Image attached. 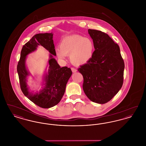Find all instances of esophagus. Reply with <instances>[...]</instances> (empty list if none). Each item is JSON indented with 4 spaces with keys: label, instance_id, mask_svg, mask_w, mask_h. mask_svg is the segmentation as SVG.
I'll list each match as a JSON object with an SVG mask.
<instances>
[{
    "label": "esophagus",
    "instance_id": "1",
    "mask_svg": "<svg viewBox=\"0 0 146 146\" xmlns=\"http://www.w3.org/2000/svg\"><path fill=\"white\" fill-rule=\"evenodd\" d=\"M71 70H72V72H73V73H75V72H76V71H77V70H76V68H73V67H72V68H71Z\"/></svg>",
    "mask_w": 146,
    "mask_h": 146
}]
</instances>
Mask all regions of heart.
<instances>
[{
  "label": "heart",
  "mask_w": 146,
  "mask_h": 146,
  "mask_svg": "<svg viewBox=\"0 0 146 146\" xmlns=\"http://www.w3.org/2000/svg\"><path fill=\"white\" fill-rule=\"evenodd\" d=\"M55 51L61 60H64L66 56L70 55V62L79 66L90 61L94 54V44L90 38L80 35H71L63 39L60 47H56Z\"/></svg>",
  "instance_id": "obj_1"
}]
</instances>
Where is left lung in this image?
<instances>
[{"label":"left lung","mask_w":146,"mask_h":146,"mask_svg":"<svg viewBox=\"0 0 146 146\" xmlns=\"http://www.w3.org/2000/svg\"><path fill=\"white\" fill-rule=\"evenodd\" d=\"M95 50L91 58L78 70L83 75V88L91 101L104 104L110 101L123 84L124 62L120 48L106 33L88 29Z\"/></svg>","instance_id":"obj_1"}]
</instances>
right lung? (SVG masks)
I'll list each match as a JSON object with an SVG mask.
<instances>
[{"instance_id": "right-lung-1", "label": "right lung", "mask_w": 146, "mask_h": 146, "mask_svg": "<svg viewBox=\"0 0 146 146\" xmlns=\"http://www.w3.org/2000/svg\"><path fill=\"white\" fill-rule=\"evenodd\" d=\"M53 33H39L34 35L23 45L17 70L20 80L21 89L25 96L35 104L43 108H49L58 104L64 94L66 84L72 72L67 67H61L54 56H56L53 41ZM39 45L49 51V70L44 76V87L35 94L29 91L27 76L30 74L25 66L27 56L36 50Z\"/></svg>"}]
</instances>
